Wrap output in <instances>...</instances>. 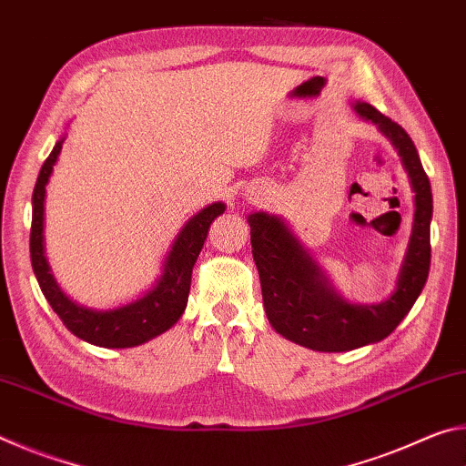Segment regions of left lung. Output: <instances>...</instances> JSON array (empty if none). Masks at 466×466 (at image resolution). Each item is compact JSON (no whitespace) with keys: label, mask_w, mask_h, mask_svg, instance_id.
Segmentation results:
<instances>
[{"label":"left lung","mask_w":466,"mask_h":466,"mask_svg":"<svg viewBox=\"0 0 466 466\" xmlns=\"http://www.w3.org/2000/svg\"><path fill=\"white\" fill-rule=\"evenodd\" d=\"M356 113L392 141L415 191V218L397 289L380 304H351L337 294L320 267L278 216H248L252 257L261 278L267 319L289 341L314 351H350L389 337L413 309L428 281L431 187L407 131L368 102Z\"/></svg>","instance_id":"1"}]
</instances>
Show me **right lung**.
<instances>
[{"instance_id": "1", "label": "right lung", "mask_w": 466, "mask_h": 466, "mask_svg": "<svg viewBox=\"0 0 466 466\" xmlns=\"http://www.w3.org/2000/svg\"><path fill=\"white\" fill-rule=\"evenodd\" d=\"M63 141L61 137L55 144L53 152L46 157L41 172H38L35 193H33V228H30V261L36 275L38 286H41L46 302L57 312L76 337L84 339L92 345L108 347V350H123V347H136L149 341L164 330H168L175 322L183 317L191 289V273L193 265L208 238L209 226L214 219L224 214V203H211L195 214L183 226V230L172 242L168 257L164 258V271L156 286L137 298L113 310H92L76 304L63 294L55 281L51 267L45 257V187L49 183L57 156L61 154Z\"/></svg>"}]
</instances>
